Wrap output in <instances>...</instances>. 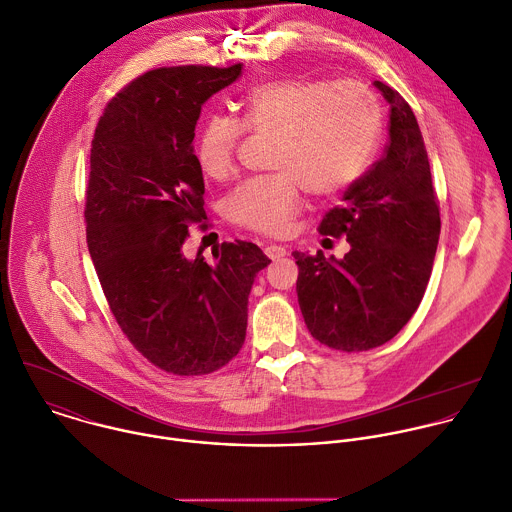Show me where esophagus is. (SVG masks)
<instances>
[{
    "instance_id": "34e87169",
    "label": "esophagus",
    "mask_w": 512,
    "mask_h": 512,
    "mask_svg": "<svg viewBox=\"0 0 512 512\" xmlns=\"http://www.w3.org/2000/svg\"><path fill=\"white\" fill-rule=\"evenodd\" d=\"M265 255H267L269 259H281V257L287 255V249H285L283 245H267V247H265Z\"/></svg>"
}]
</instances>
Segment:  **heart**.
Returning a JSON list of instances; mask_svg holds the SVG:
<instances>
[{"label": "heart", "instance_id": "b5f03b06", "mask_svg": "<svg viewBox=\"0 0 512 512\" xmlns=\"http://www.w3.org/2000/svg\"><path fill=\"white\" fill-rule=\"evenodd\" d=\"M241 122L213 114L195 140V158L209 179L231 173L245 128L275 136L267 179L241 183L227 199L241 227L279 235L301 209V185L315 197L346 191L366 170L382 124L376 94L358 82L331 84L289 76L257 84L239 100Z\"/></svg>", "mask_w": 512, "mask_h": 512}]
</instances>
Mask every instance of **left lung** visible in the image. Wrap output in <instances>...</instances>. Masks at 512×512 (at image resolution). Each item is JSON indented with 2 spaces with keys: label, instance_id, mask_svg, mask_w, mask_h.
Returning <instances> with one entry per match:
<instances>
[{
  "label": "left lung",
  "instance_id": "1",
  "mask_svg": "<svg viewBox=\"0 0 512 512\" xmlns=\"http://www.w3.org/2000/svg\"><path fill=\"white\" fill-rule=\"evenodd\" d=\"M390 104L384 156L344 193L319 233L346 237L344 259L295 251L297 301L309 333L339 352L384 346L418 309L438 247L440 209L430 162L410 104L374 82Z\"/></svg>",
  "mask_w": 512,
  "mask_h": 512
}]
</instances>
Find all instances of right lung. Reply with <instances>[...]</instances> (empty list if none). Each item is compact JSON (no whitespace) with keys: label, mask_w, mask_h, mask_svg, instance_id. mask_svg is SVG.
<instances>
[{"label":"right lung","mask_w":512,"mask_h":512,"mask_svg":"<svg viewBox=\"0 0 512 512\" xmlns=\"http://www.w3.org/2000/svg\"><path fill=\"white\" fill-rule=\"evenodd\" d=\"M243 64L156 68L104 108L90 150L86 241L110 311L156 368L205 376L243 348L255 275L271 261L247 241L221 243L215 263L183 255L189 227L207 219L193 152L203 104Z\"/></svg>","instance_id":"add662e5"}]
</instances>
